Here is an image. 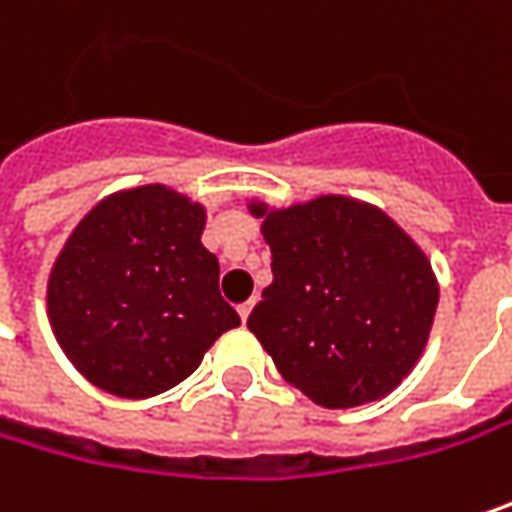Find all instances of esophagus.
Wrapping results in <instances>:
<instances>
[{
	"label": "esophagus",
	"instance_id": "34e87169",
	"mask_svg": "<svg viewBox=\"0 0 512 512\" xmlns=\"http://www.w3.org/2000/svg\"><path fill=\"white\" fill-rule=\"evenodd\" d=\"M252 307H255V302H252V299H249V302H243V304H240V307H237V313H240V319H243V322L249 319V313H252Z\"/></svg>",
	"mask_w": 512,
	"mask_h": 512
}]
</instances>
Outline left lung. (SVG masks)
<instances>
[{
    "label": "left lung",
    "instance_id": "8db88e82",
    "mask_svg": "<svg viewBox=\"0 0 512 512\" xmlns=\"http://www.w3.org/2000/svg\"><path fill=\"white\" fill-rule=\"evenodd\" d=\"M272 284L249 316L284 381L322 407L378 401L422 357L440 287L384 210L346 196L269 210L255 202Z\"/></svg>",
    "mask_w": 512,
    "mask_h": 512
}]
</instances>
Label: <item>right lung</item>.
Here are the masks:
<instances>
[{
    "instance_id": "right-lung-1",
    "label": "right lung",
    "mask_w": 512,
    "mask_h": 512,
    "mask_svg": "<svg viewBox=\"0 0 512 512\" xmlns=\"http://www.w3.org/2000/svg\"><path fill=\"white\" fill-rule=\"evenodd\" d=\"M202 231L205 208L163 184L114 193L75 225L46 302L61 349L90 384L119 398L166 393L240 325Z\"/></svg>"
}]
</instances>
